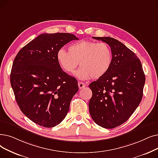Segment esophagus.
Masks as SVG:
<instances>
[{
    "mask_svg": "<svg viewBox=\"0 0 158 158\" xmlns=\"http://www.w3.org/2000/svg\"><path fill=\"white\" fill-rule=\"evenodd\" d=\"M78 86H79V89H82L85 87L86 85L84 83H82V82H79L78 83Z\"/></svg>",
    "mask_w": 158,
    "mask_h": 158,
    "instance_id": "esophagus-1",
    "label": "esophagus"
}]
</instances>
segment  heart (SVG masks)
<instances>
[{"label": "heart", "instance_id": "b5f03b06", "mask_svg": "<svg viewBox=\"0 0 158 158\" xmlns=\"http://www.w3.org/2000/svg\"><path fill=\"white\" fill-rule=\"evenodd\" d=\"M57 60L60 67L68 73H73L80 63L81 67L75 73L80 79H99L110 68L112 53L105 43L83 40L68 46V53L63 49L59 50Z\"/></svg>", "mask_w": 158, "mask_h": 158}]
</instances>
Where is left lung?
<instances>
[{
	"label": "left lung",
	"instance_id": "obj_1",
	"mask_svg": "<svg viewBox=\"0 0 158 158\" xmlns=\"http://www.w3.org/2000/svg\"><path fill=\"white\" fill-rule=\"evenodd\" d=\"M111 48L112 62L107 73L89 85L92 96L89 111L94 121L114 128L127 121L143 97L145 75L140 60L120 41L112 37H95Z\"/></svg>",
	"mask_w": 158,
	"mask_h": 158
}]
</instances>
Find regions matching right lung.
I'll return each mask as SVG.
<instances>
[{"mask_svg": "<svg viewBox=\"0 0 158 158\" xmlns=\"http://www.w3.org/2000/svg\"><path fill=\"white\" fill-rule=\"evenodd\" d=\"M79 39L68 33H43L20 50L13 60L10 83L20 110L46 128L57 126L69 111L77 81L61 68L57 52Z\"/></svg>", "mask_w": 158, "mask_h": 158, "instance_id": "obj_1", "label": "right lung"}]
</instances>
